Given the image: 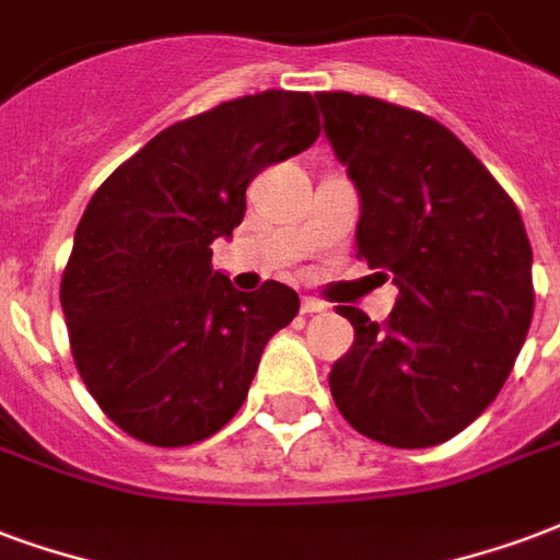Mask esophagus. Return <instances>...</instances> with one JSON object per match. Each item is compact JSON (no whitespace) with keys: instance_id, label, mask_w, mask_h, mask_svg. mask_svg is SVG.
I'll return each mask as SVG.
<instances>
[{"instance_id":"1","label":"esophagus","mask_w":560,"mask_h":560,"mask_svg":"<svg viewBox=\"0 0 560 560\" xmlns=\"http://www.w3.org/2000/svg\"><path fill=\"white\" fill-rule=\"evenodd\" d=\"M300 308L302 314H317V312H326V302L317 300V296H302Z\"/></svg>"}]
</instances>
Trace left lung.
Wrapping results in <instances>:
<instances>
[{
  "mask_svg": "<svg viewBox=\"0 0 560 560\" xmlns=\"http://www.w3.org/2000/svg\"><path fill=\"white\" fill-rule=\"evenodd\" d=\"M314 97L359 192V255L400 291L383 326L338 308L355 338L329 374L335 404L362 436L392 448L448 442L495 400L532 326L523 217L428 115L347 91Z\"/></svg>",
  "mask_w": 560,
  "mask_h": 560,
  "instance_id": "8db88e82",
  "label": "left lung"
}]
</instances>
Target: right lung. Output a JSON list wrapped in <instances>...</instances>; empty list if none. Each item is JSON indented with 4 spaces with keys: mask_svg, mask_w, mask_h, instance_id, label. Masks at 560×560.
Wrapping results in <instances>:
<instances>
[{
    "mask_svg": "<svg viewBox=\"0 0 560 560\" xmlns=\"http://www.w3.org/2000/svg\"><path fill=\"white\" fill-rule=\"evenodd\" d=\"M317 136L312 94H248L172 124L91 196L61 312L82 383L124 433L180 448L237 416L300 296L281 281L237 291L210 246L243 222L252 177Z\"/></svg>",
    "mask_w": 560,
    "mask_h": 560,
    "instance_id": "add662e5",
    "label": "right lung"
}]
</instances>
